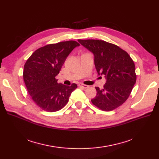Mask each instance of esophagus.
Wrapping results in <instances>:
<instances>
[{
	"instance_id": "34e87169",
	"label": "esophagus",
	"mask_w": 159,
	"mask_h": 159,
	"mask_svg": "<svg viewBox=\"0 0 159 159\" xmlns=\"http://www.w3.org/2000/svg\"><path fill=\"white\" fill-rule=\"evenodd\" d=\"M79 87H81V88H83L84 89H87L89 88V86L87 85H85V84H80L79 85Z\"/></svg>"
}]
</instances>
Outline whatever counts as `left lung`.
Listing matches in <instances>:
<instances>
[{"instance_id":"1","label":"left lung","mask_w":159,"mask_h":159,"mask_svg":"<svg viewBox=\"0 0 159 159\" xmlns=\"http://www.w3.org/2000/svg\"><path fill=\"white\" fill-rule=\"evenodd\" d=\"M78 42L93 53L96 70L106 78L103 88L95 87L97 95L91 102L105 111L119 107L128 99L136 83L134 61L127 52L111 43L99 40Z\"/></svg>"}]
</instances>
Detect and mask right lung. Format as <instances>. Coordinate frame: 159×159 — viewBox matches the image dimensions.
Returning <instances> with one entry per match:
<instances>
[{
    "label": "right lung",
    "instance_id": "add662e5",
    "mask_svg": "<svg viewBox=\"0 0 159 159\" xmlns=\"http://www.w3.org/2000/svg\"><path fill=\"white\" fill-rule=\"evenodd\" d=\"M80 44L74 40L61 42L43 46L36 50L24 66L23 79L28 93L35 103L48 112H55L63 108L75 89L57 83L56 76L67 57Z\"/></svg>",
    "mask_w": 159,
    "mask_h": 159
}]
</instances>
